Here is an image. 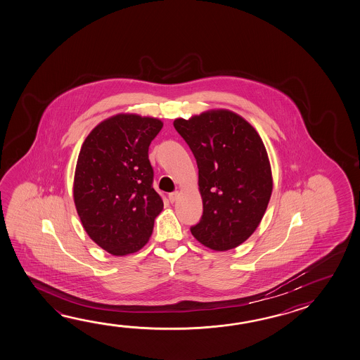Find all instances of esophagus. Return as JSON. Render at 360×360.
<instances>
[{
	"instance_id": "34e87169",
	"label": "esophagus",
	"mask_w": 360,
	"mask_h": 360,
	"mask_svg": "<svg viewBox=\"0 0 360 360\" xmlns=\"http://www.w3.org/2000/svg\"><path fill=\"white\" fill-rule=\"evenodd\" d=\"M168 197H169V201L173 203V202L177 201V198L179 197V192H172Z\"/></svg>"
}]
</instances>
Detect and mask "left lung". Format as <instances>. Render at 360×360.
<instances>
[{"mask_svg":"<svg viewBox=\"0 0 360 360\" xmlns=\"http://www.w3.org/2000/svg\"><path fill=\"white\" fill-rule=\"evenodd\" d=\"M173 125L198 167L203 214L191 233L214 252L235 249L257 230L271 200L264 143L243 116L226 108L179 117Z\"/></svg>","mask_w":360,"mask_h":360,"instance_id":"left-lung-1","label":"left lung"}]
</instances>
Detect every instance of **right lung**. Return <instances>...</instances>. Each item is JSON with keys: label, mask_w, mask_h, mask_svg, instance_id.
Masks as SVG:
<instances>
[{"label": "right lung", "mask_w": 360, "mask_h": 360, "mask_svg": "<svg viewBox=\"0 0 360 360\" xmlns=\"http://www.w3.org/2000/svg\"><path fill=\"white\" fill-rule=\"evenodd\" d=\"M163 121L114 115L96 125L77 159L73 200L89 238L115 257L139 252L163 210L148 158Z\"/></svg>", "instance_id": "obj_1"}]
</instances>
